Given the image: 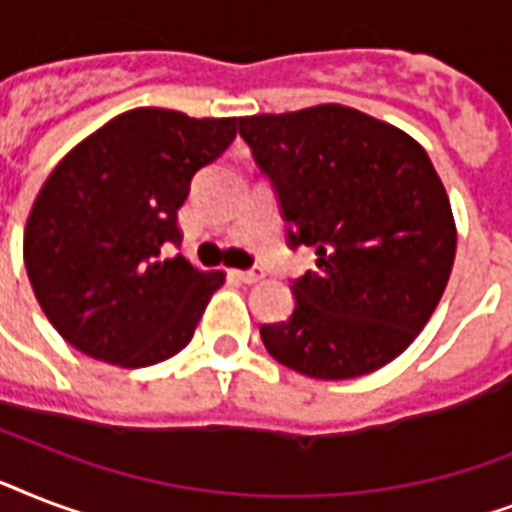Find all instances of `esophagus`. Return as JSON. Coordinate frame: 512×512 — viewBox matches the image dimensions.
<instances>
[{
    "label": "esophagus",
    "instance_id": "obj_1",
    "mask_svg": "<svg viewBox=\"0 0 512 512\" xmlns=\"http://www.w3.org/2000/svg\"><path fill=\"white\" fill-rule=\"evenodd\" d=\"M233 276L244 284H257V281L265 279L263 268H249V271H233Z\"/></svg>",
    "mask_w": 512,
    "mask_h": 512
}]
</instances>
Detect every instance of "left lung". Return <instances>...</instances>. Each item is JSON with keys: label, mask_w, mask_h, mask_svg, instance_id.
Segmentation results:
<instances>
[{"label": "left lung", "mask_w": 512, "mask_h": 512, "mask_svg": "<svg viewBox=\"0 0 512 512\" xmlns=\"http://www.w3.org/2000/svg\"><path fill=\"white\" fill-rule=\"evenodd\" d=\"M239 132L279 193L289 247L319 255V273L292 284L295 313L260 327L268 353L316 380L390 364L436 311L457 252L425 148L337 103L241 116Z\"/></svg>", "instance_id": "left-lung-1"}]
</instances>
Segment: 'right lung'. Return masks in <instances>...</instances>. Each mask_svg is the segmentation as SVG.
Segmentation results:
<instances>
[{"label": "right lung", "mask_w": 512, "mask_h": 512, "mask_svg": "<svg viewBox=\"0 0 512 512\" xmlns=\"http://www.w3.org/2000/svg\"><path fill=\"white\" fill-rule=\"evenodd\" d=\"M236 138V119L132 108L74 146L44 180L23 260L44 316L84 356L140 369L191 342L223 271L183 255L177 209L193 175Z\"/></svg>", "instance_id": "1"}]
</instances>
